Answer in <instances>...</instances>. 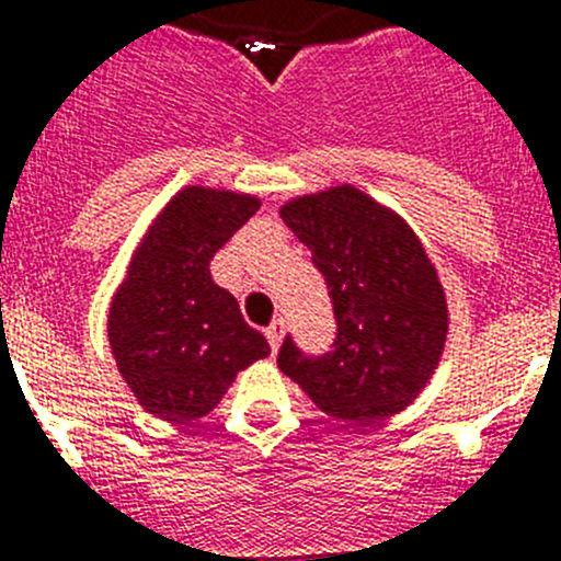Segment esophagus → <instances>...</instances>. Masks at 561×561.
Listing matches in <instances>:
<instances>
[{
	"label": "esophagus",
	"mask_w": 561,
	"mask_h": 561,
	"mask_svg": "<svg viewBox=\"0 0 561 561\" xmlns=\"http://www.w3.org/2000/svg\"><path fill=\"white\" fill-rule=\"evenodd\" d=\"M280 336H284V323H280V320H275V323H272L270 329H266V340H270L272 351L280 348Z\"/></svg>",
	"instance_id": "esophagus-1"
}]
</instances>
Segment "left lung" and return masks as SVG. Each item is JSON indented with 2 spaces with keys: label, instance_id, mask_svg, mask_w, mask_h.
I'll return each mask as SVG.
<instances>
[{
  "label": "left lung",
  "instance_id": "8db88e82",
  "mask_svg": "<svg viewBox=\"0 0 561 561\" xmlns=\"http://www.w3.org/2000/svg\"><path fill=\"white\" fill-rule=\"evenodd\" d=\"M280 219L329 286L336 336L320 356L286 336L277 368L334 419L368 424L404 410L433 376L449 325L419 236L351 185L291 199Z\"/></svg>",
  "mask_w": 561,
  "mask_h": 561
}]
</instances>
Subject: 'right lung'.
<instances>
[{"label": "right lung", "mask_w": 561, "mask_h": 561, "mask_svg": "<svg viewBox=\"0 0 561 561\" xmlns=\"http://www.w3.org/2000/svg\"><path fill=\"white\" fill-rule=\"evenodd\" d=\"M257 207L250 193L185 187L134 252L108 309V342L131 393L157 419L207 415L238 370L270 356L264 334L210 277L213 255Z\"/></svg>", "instance_id": "obj_1"}]
</instances>
